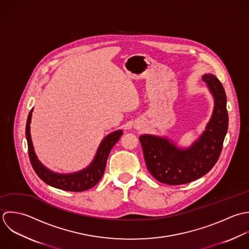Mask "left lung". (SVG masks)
Wrapping results in <instances>:
<instances>
[{
    "label": "left lung",
    "instance_id": "obj_1",
    "mask_svg": "<svg viewBox=\"0 0 249 249\" xmlns=\"http://www.w3.org/2000/svg\"><path fill=\"white\" fill-rule=\"evenodd\" d=\"M213 97V110L205 130L189 147L183 148L167 137H140L145 163L151 175L166 185H183L207 174L218 160L228 130L226 94L213 74L202 76Z\"/></svg>",
    "mask_w": 249,
    "mask_h": 249
}]
</instances>
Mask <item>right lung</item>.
<instances>
[{
  "instance_id": "1",
  "label": "right lung",
  "mask_w": 249,
  "mask_h": 249,
  "mask_svg": "<svg viewBox=\"0 0 249 249\" xmlns=\"http://www.w3.org/2000/svg\"><path fill=\"white\" fill-rule=\"evenodd\" d=\"M33 110L34 108L31 109L27 119L26 139L28 142L29 157L31 160V163L37 176L47 185L62 191L84 192L93 188L103 177L108 154L122 136V130L114 131L104 138V140L100 143L93 160L89 166L77 172L57 173L52 171L44 164H42L34 149L30 126L32 121Z\"/></svg>"
}]
</instances>
